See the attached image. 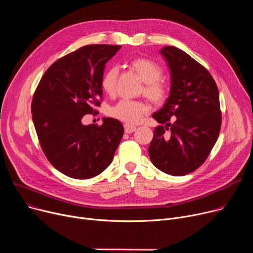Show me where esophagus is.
Here are the masks:
<instances>
[{
    "label": "esophagus",
    "mask_w": 253,
    "mask_h": 253,
    "mask_svg": "<svg viewBox=\"0 0 253 253\" xmlns=\"http://www.w3.org/2000/svg\"><path fill=\"white\" fill-rule=\"evenodd\" d=\"M124 130L126 133H132V132H134L136 130V127L133 125H129V124H125L124 125Z\"/></svg>",
    "instance_id": "34e87169"
}]
</instances>
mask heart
<instances>
[{"mask_svg": "<svg viewBox=\"0 0 253 253\" xmlns=\"http://www.w3.org/2000/svg\"><path fill=\"white\" fill-rule=\"evenodd\" d=\"M129 66L143 82V94L155 104L163 103L168 94V87L160 79L163 73L161 66L151 59L142 57L131 60ZM117 76L118 70L111 68L101 78V88L108 95H113L115 93ZM148 112L149 105L147 102L123 99L113 106L110 110V115L127 124H135Z\"/></svg>", "mask_w": 253, "mask_h": 253, "instance_id": "b5f03b06", "label": "heart"}]
</instances>
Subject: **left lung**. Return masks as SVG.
Returning a JSON list of instances; mask_svg holds the SVG:
<instances>
[{"label": "left lung", "instance_id": "left-lung-1", "mask_svg": "<svg viewBox=\"0 0 253 253\" xmlns=\"http://www.w3.org/2000/svg\"><path fill=\"white\" fill-rule=\"evenodd\" d=\"M160 53L170 71L171 85L164 105L153 115L160 125L154 130L149 155L159 170L181 176L200 167L217 140L219 93L209 72L184 51L166 46Z\"/></svg>", "mask_w": 253, "mask_h": 253}]
</instances>
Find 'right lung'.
Segmentation results:
<instances>
[{
  "instance_id": "obj_1",
  "label": "right lung",
  "mask_w": 253,
  "mask_h": 253,
  "mask_svg": "<svg viewBox=\"0 0 253 253\" xmlns=\"http://www.w3.org/2000/svg\"><path fill=\"white\" fill-rule=\"evenodd\" d=\"M121 46L87 45L53 63L32 101L33 122L42 150L61 173L76 179L98 175L112 163L124 128L113 118L102 125L82 119L100 105L105 63Z\"/></svg>"
}]
</instances>
